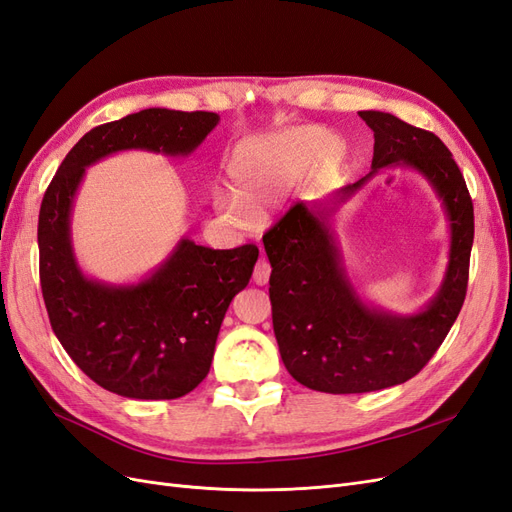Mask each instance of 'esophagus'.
I'll list each match as a JSON object with an SVG mask.
<instances>
[{"label":"esophagus","instance_id":"1","mask_svg":"<svg viewBox=\"0 0 512 512\" xmlns=\"http://www.w3.org/2000/svg\"><path fill=\"white\" fill-rule=\"evenodd\" d=\"M269 275H271L269 260L260 258V260L256 262V267H254V282H256L258 286H265V284L269 282Z\"/></svg>","mask_w":512,"mask_h":512}]
</instances>
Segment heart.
Instances as JSON below:
<instances>
[{
	"label": "heart",
	"instance_id": "1",
	"mask_svg": "<svg viewBox=\"0 0 512 512\" xmlns=\"http://www.w3.org/2000/svg\"><path fill=\"white\" fill-rule=\"evenodd\" d=\"M344 160L339 138L318 126L286 128L239 143L228 158L232 190L215 192V207L237 228H252L275 200L290 192L309 168L312 181H327Z\"/></svg>",
	"mask_w": 512,
	"mask_h": 512
}]
</instances>
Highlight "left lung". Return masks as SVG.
Listing matches in <instances>:
<instances>
[{"mask_svg":"<svg viewBox=\"0 0 512 512\" xmlns=\"http://www.w3.org/2000/svg\"><path fill=\"white\" fill-rule=\"evenodd\" d=\"M374 130L369 175L331 198L297 203L262 243L271 262L273 331L288 374L312 391L346 395L389 389L421 371L457 320L468 290L474 207L451 151L440 138L391 113L361 111ZM384 165H410L434 185L452 222L445 282L418 315L397 317L355 294L330 230V215Z\"/></svg>","mask_w":512,"mask_h":512,"instance_id":"obj_1","label":"left lung"}]
</instances>
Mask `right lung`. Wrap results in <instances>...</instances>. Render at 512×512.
<instances>
[{
	"label": "right lung",
	"instance_id": "1",
	"mask_svg": "<svg viewBox=\"0 0 512 512\" xmlns=\"http://www.w3.org/2000/svg\"><path fill=\"white\" fill-rule=\"evenodd\" d=\"M207 111L145 108L102 123L76 143L44 192L38 218L40 286L59 344L102 389L130 399H177L211 367L235 294L250 282L258 247L211 250L181 239L147 280L111 286L76 265L70 211L85 168L115 151L190 156L218 126Z\"/></svg>",
	"mask_w": 512,
	"mask_h": 512
}]
</instances>
